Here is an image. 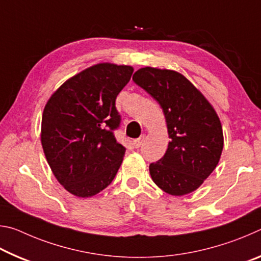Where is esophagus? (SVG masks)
<instances>
[{
    "mask_svg": "<svg viewBox=\"0 0 261 261\" xmlns=\"http://www.w3.org/2000/svg\"><path fill=\"white\" fill-rule=\"evenodd\" d=\"M144 139H145V135L141 136L140 138H138V139H135V140H134V146H135L136 148H139V147L141 146V144H143Z\"/></svg>",
    "mask_w": 261,
    "mask_h": 261,
    "instance_id": "34e87169",
    "label": "esophagus"
}]
</instances>
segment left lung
I'll list each match as a JSON object with an SVG mask.
<instances>
[{"label": "left lung", "mask_w": 261, "mask_h": 261, "mask_svg": "<svg viewBox=\"0 0 261 261\" xmlns=\"http://www.w3.org/2000/svg\"><path fill=\"white\" fill-rule=\"evenodd\" d=\"M161 106L170 141L149 165L153 182L171 196L197 190L212 174L223 149V132L213 106L182 73L145 67L132 77Z\"/></svg>", "instance_id": "8db88e82"}]
</instances>
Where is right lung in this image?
Here are the masks:
<instances>
[{
	"instance_id": "1",
	"label": "right lung",
	"mask_w": 261,
	"mask_h": 261,
	"mask_svg": "<svg viewBox=\"0 0 261 261\" xmlns=\"http://www.w3.org/2000/svg\"><path fill=\"white\" fill-rule=\"evenodd\" d=\"M130 65L99 63L64 82L42 113L41 145L61 185L73 196H95L112 183L125 154L114 130L115 100L129 83Z\"/></svg>"
}]
</instances>
